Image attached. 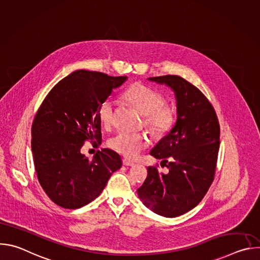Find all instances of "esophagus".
I'll return each mask as SVG.
<instances>
[{
  "label": "esophagus",
  "mask_w": 260,
  "mask_h": 260,
  "mask_svg": "<svg viewBox=\"0 0 260 260\" xmlns=\"http://www.w3.org/2000/svg\"><path fill=\"white\" fill-rule=\"evenodd\" d=\"M122 162H123V165H124V166H126V167H132V166H134V165H135L133 161H131V160L126 159V158H124V159L122 160Z\"/></svg>",
  "instance_id": "34e87169"
}]
</instances>
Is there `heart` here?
I'll list each match as a JSON object with an SVG mask.
<instances>
[{"mask_svg":"<svg viewBox=\"0 0 260 260\" xmlns=\"http://www.w3.org/2000/svg\"><path fill=\"white\" fill-rule=\"evenodd\" d=\"M126 102L145 115V123L155 135L168 134L176 121L174 107L164 104V95L144 84H134L123 93ZM115 102L112 98L105 99L99 107V117L103 126L108 127L113 120ZM150 144L146 133L120 132L109 141L110 147L127 158H136Z\"/></svg>","mask_w":260,"mask_h":260,"instance_id":"obj_1","label":"heart"}]
</instances>
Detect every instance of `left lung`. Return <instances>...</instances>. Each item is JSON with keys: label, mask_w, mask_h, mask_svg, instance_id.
Wrapping results in <instances>:
<instances>
[{"label": "left lung", "mask_w": 260, "mask_h": 260, "mask_svg": "<svg viewBox=\"0 0 260 260\" xmlns=\"http://www.w3.org/2000/svg\"><path fill=\"white\" fill-rule=\"evenodd\" d=\"M175 93L177 120L150 151L169 169L160 173L148 167V175L137 190L142 203L164 217H177L203 200L214 180L220 127L215 110L204 93L177 75L150 77Z\"/></svg>", "instance_id": "left-lung-1"}]
</instances>
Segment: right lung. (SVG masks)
Returning <instances> with one entry per match:
<instances>
[{"label": "right lung", "instance_id": "add662e5", "mask_svg": "<svg viewBox=\"0 0 260 260\" xmlns=\"http://www.w3.org/2000/svg\"><path fill=\"white\" fill-rule=\"evenodd\" d=\"M126 76L78 70L46 95L31 125V151L38 180L49 199L64 209H79L104 190L121 157L104 148L89 160L80 152L86 140L102 142L99 107Z\"/></svg>", "mask_w": 260, "mask_h": 260}]
</instances>
